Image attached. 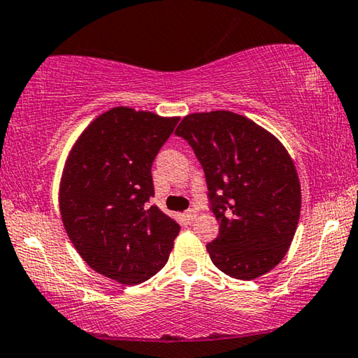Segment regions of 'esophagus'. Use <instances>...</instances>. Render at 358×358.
Listing matches in <instances>:
<instances>
[{
    "mask_svg": "<svg viewBox=\"0 0 358 358\" xmlns=\"http://www.w3.org/2000/svg\"><path fill=\"white\" fill-rule=\"evenodd\" d=\"M194 219H196V210L194 209L186 210V213L183 214V220H185L186 224H193Z\"/></svg>",
    "mask_w": 358,
    "mask_h": 358,
    "instance_id": "1",
    "label": "esophagus"
}]
</instances>
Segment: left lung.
<instances>
[{
    "mask_svg": "<svg viewBox=\"0 0 358 358\" xmlns=\"http://www.w3.org/2000/svg\"><path fill=\"white\" fill-rule=\"evenodd\" d=\"M175 134L204 170L219 222V236L206 246L215 268L240 280L269 273L300 217V181L289 152L269 131L227 110L191 113Z\"/></svg>",
    "mask_w": 358,
    "mask_h": 358,
    "instance_id": "8db88e82",
    "label": "left lung"
}]
</instances>
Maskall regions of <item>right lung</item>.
<instances>
[{
	"label": "right lung",
	"mask_w": 358,
	"mask_h": 358,
	"mask_svg": "<svg viewBox=\"0 0 358 358\" xmlns=\"http://www.w3.org/2000/svg\"><path fill=\"white\" fill-rule=\"evenodd\" d=\"M178 120L112 108L84 129L64 165L59 210L69 240L90 268L120 284L157 274L180 231L149 206L152 162Z\"/></svg>",
	"instance_id": "right-lung-1"
}]
</instances>
